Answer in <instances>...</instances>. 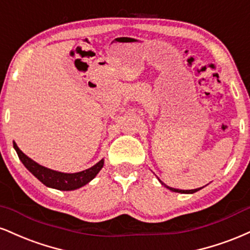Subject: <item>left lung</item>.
Masks as SVG:
<instances>
[{
    "label": "left lung",
    "mask_w": 250,
    "mask_h": 250,
    "mask_svg": "<svg viewBox=\"0 0 250 250\" xmlns=\"http://www.w3.org/2000/svg\"><path fill=\"white\" fill-rule=\"evenodd\" d=\"M160 183H161V181H160ZM161 184H163V183H161ZM163 185H165V184H163ZM165 187H167V188H168V189H171L172 190V192H178V193H195V192H198V190L199 189H200V188H196V189H188V190H185V189H177V188H172V187H168V186H166V185H165Z\"/></svg>",
    "instance_id": "8db88e82"
}]
</instances>
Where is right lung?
<instances>
[{"label":"right lung","mask_w":250,"mask_h":250,"mask_svg":"<svg viewBox=\"0 0 250 250\" xmlns=\"http://www.w3.org/2000/svg\"><path fill=\"white\" fill-rule=\"evenodd\" d=\"M14 147L16 149L17 154L21 161L23 163L29 172L36 177L41 183L45 185V186L51 187L60 190H72L77 189L79 187L84 186L87 183H90L93 178L98 174L101 171L103 165H104V160H101L97 163L95 166L90 167L89 169L78 172V173H62L57 171H52V169L46 168V167L41 166L36 161L31 160L23 153L21 149L17 147L16 144L14 143Z\"/></svg>","instance_id":"1"}]
</instances>
